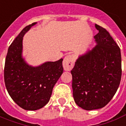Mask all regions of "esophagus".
<instances>
[{
	"label": "esophagus",
	"instance_id": "34e87169",
	"mask_svg": "<svg viewBox=\"0 0 126 126\" xmlns=\"http://www.w3.org/2000/svg\"><path fill=\"white\" fill-rule=\"evenodd\" d=\"M75 58L73 55H69L65 57L63 60V68L65 71H70L73 68Z\"/></svg>",
	"mask_w": 126,
	"mask_h": 126
}]
</instances>
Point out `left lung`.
I'll list each match as a JSON object with an SVG mask.
<instances>
[{"mask_svg": "<svg viewBox=\"0 0 126 126\" xmlns=\"http://www.w3.org/2000/svg\"><path fill=\"white\" fill-rule=\"evenodd\" d=\"M94 38L96 46L80 55L71 71L73 96L84 110L105 107L117 91L122 76L120 47L103 27Z\"/></svg>", "mask_w": 126, "mask_h": 126, "instance_id": "obj_1", "label": "left lung"}]
</instances>
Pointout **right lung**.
Listing matches in <instances>:
<instances>
[{
    "label": "right lung",
    "instance_id": "1",
    "mask_svg": "<svg viewBox=\"0 0 126 126\" xmlns=\"http://www.w3.org/2000/svg\"><path fill=\"white\" fill-rule=\"evenodd\" d=\"M36 23L25 27L10 46L4 70L9 95L27 110L40 109L49 102L53 87L63 73L62 58L32 66L23 57V36Z\"/></svg>",
    "mask_w": 126,
    "mask_h": 126
}]
</instances>
